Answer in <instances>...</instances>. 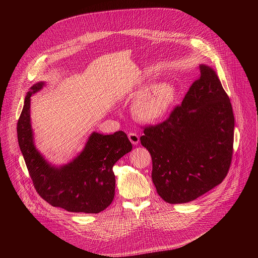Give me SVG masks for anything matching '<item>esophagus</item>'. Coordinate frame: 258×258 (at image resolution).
Here are the masks:
<instances>
[{
	"mask_svg": "<svg viewBox=\"0 0 258 258\" xmlns=\"http://www.w3.org/2000/svg\"><path fill=\"white\" fill-rule=\"evenodd\" d=\"M128 139H130V141H131V143L133 145H138L139 142H140V137L137 134H135V133L128 134Z\"/></svg>",
	"mask_w": 258,
	"mask_h": 258,
	"instance_id": "obj_1",
	"label": "esophagus"
}]
</instances>
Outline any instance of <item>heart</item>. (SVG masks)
Returning <instances> with one entry per match:
<instances>
[{
    "label": "heart",
    "mask_w": 258,
    "mask_h": 258,
    "mask_svg": "<svg viewBox=\"0 0 258 258\" xmlns=\"http://www.w3.org/2000/svg\"><path fill=\"white\" fill-rule=\"evenodd\" d=\"M176 88L170 82H158L146 87L135 99L134 116L145 123L162 120L171 110L176 99Z\"/></svg>",
    "instance_id": "obj_1"
}]
</instances>
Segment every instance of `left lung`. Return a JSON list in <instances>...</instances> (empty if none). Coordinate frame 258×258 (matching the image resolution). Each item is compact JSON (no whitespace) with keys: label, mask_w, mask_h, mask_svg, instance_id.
Returning a JSON list of instances; mask_svg holds the SVG:
<instances>
[{"label":"left lung","mask_w":258,"mask_h":258,"mask_svg":"<svg viewBox=\"0 0 258 258\" xmlns=\"http://www.w3.org/2000/svg\"><path fill=\"white\" fill-rule=\"evenodd\" d=\"M200 78L168 119L146 127L141 144L152 157V180L167 203H188L226 177L235 119L215 70L200 64Z\"/></svg>","instance_id":"1"}]
</instances>
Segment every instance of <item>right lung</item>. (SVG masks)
I'll use <instances>...</instances> for the list:
<instances>
[{
    "instance_id": "1",
    "label": "right lung",
    "mask_w": 258,
    "mask_h": 258,
    "mask_svg": "<svg viewBox=\"0 0 258 258\" xmlns=\"http://www.w3.org/2000/svg\"><path fill=\"white\" fill-rule=\"evenodd\" d=\"M45 86L46 82H39L29 88L17 123L19 148L34 188L52 206L70 212L99 213L112 203L113 166L132 151V143L122 131L112 135L93 132L84 149L68 163H51L36 148L30 118V97Z\"/></svg>"
}]
</instances>
